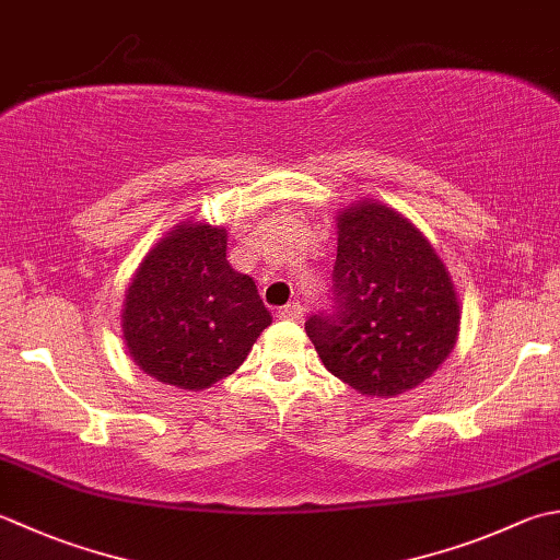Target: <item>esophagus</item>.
Returning a JSON list of instances; mask_svg holds the SVG:
<instances>
[{
	"instance_id": "obj_1",
	"label": "esophagus",
	"mask_w": 560,
	"mask_h": 560,
	"mask_svg": "<svg viewBox=\"0 0 560 560\" xmlns=\"http://www.w3.org/2000/svg\"><path fill=\"white\" fill-rule=\"evenodd\" d=\"M281 320H301L303 317V305L301 303H293V305H283L277 313Z\"/></svg>"
}]
</instances>
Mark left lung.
Listing matches in <instances>:
<instances>
[{
    "label": "left lung",
    "mask_w": 560,
    "mask_h": 560,
    "mask_svg": "<svg viewBox=\"0 0 560 560\" xmlns=\"http://www.w3.org/2000/svg\"><path fill=\"white\" fill-rule=\"evenodd\" d=\"M458 323L452 277L408 218L369 201L339 211L332 305L305 320L332 376L364 396H400L440 369Z\"/></svg>",
    "instance_id": "obj_1"
}]
</instances>
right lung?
Returning a JSON list of instances; mask_svg holds the SVG:
<instances>
[{
  "label": "right lung",
  "instance_id": "obj_1",
  "mask_svg": "<svg viewBox=\"0 0 560 560\" xmlns=\"http://www.w3.org/2000/svg\"><path fill=\"white\" fill-rule=\"evenodd\" d=\"M228 233L184 223L142 259L124 305L136 364L170 386L201 390L243 364L271 325L255 281L225 259Z\"/></svg>",
  "mask_w": 560,
  "mask_h": 560
}]
</instances>
